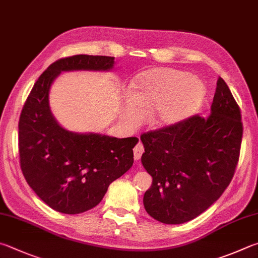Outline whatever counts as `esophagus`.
<instances>
[{"label": "esophagus", "instance_id": "esophagus-1", "mask_svg": "<svg viewBox=\"0 0 258 258\" xmlns=\"http://www.w3.org/2000/svg\"><path fill=\"white\" fill-rule=\"evenodd\" d=\"M144 152V147L141 142H139L134 148V159L135 160H140V158L142 157V154Z\"/></svg>", "mask_w": 258, "mask_h": 258}]
</instances>
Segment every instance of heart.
Segmentation results:
<instances>
[{
    "mask_svg": "<svg viewBox=\"0 0 258 258\" xmlns=\"http://www.w3.org/2000/svg\"><path fill=\"white\" fill-rule=\"evenodd\" d=\"M131 98L125 104V118L138 126L145 115L160 127L174 126L189 118L200 109L205 86L198 77L169 68L149 70L134 79Z\"/></svg>",
    "mask_w": 258,
    "mask_h": 258,
    "instance_id": "b5f03b06",
    "label": "heart"
}]
</instances>
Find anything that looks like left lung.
<instances>
[{
  "label": "left lung",
  "mask_w": 258,
  "mask_h": 258,
  "mask_svg": "<svg viewBox=\"0 0 258 258\" xmlns=\"http://www.w3.org/2000/svg\"><path fill=\"white\" fill-rule=\"evenodd\" d=\"M239 106L222 78L211 115L143 133L141 161L152 185L143 204L153 219L180 224L208 210L230 184L240 154Z\"/></svg>",
  "instance_id": "left-lung-1"
}]
</instances>
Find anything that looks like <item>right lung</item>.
<instances>
[{"label":"right lung","instance_id":"obj_1","mask_svg":"<svg viewBox=\"0 0 258 258\" xmlns=\"http://www.w3.org/2000/svg\"><path fill=\"white\" fill-rule=\"evenodd\" d=\"M110 56L74 55L50 64L32 87L19 119V154L26 180L53 210L78 214L95 208L108 186L133 166L138 138L69 132L49 108L51 83L63 71H109Z\"/></svg>","mask_w":258,"mask_h":258}]
</instances>
